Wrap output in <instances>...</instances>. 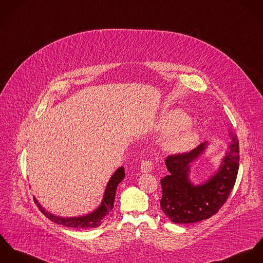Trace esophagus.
Here are the masks:
<instances>
[{"mask_svg":"<svg viewBox=\"0 0 263 263\" xmlns=\"http://www.w3.org/2000/svg\"><path fill=\"white\" fill-rule=\"evenodd\" d=\"M152 168H153V163L150 161V160H143L142 162H141V165H140V170H141V172L142 173H150L151 171H152Z\"/></svg>","mask_w":263,"mask_h":263,"instance_id":"obj_1","label":"esophagus"}]
</instances>
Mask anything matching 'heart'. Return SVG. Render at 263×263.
<instances>
[{
	"mask_svg": "<svg viewBox=\"0 0 263 263\" xmlns=\"http://www.w3.org/2000/svg\"><path fill=\"white\" fill-rule=\"evenodd\" d=\"M190 124L191 119L181 111L171 113L165 120V128L168 131H179L186 128ZM198 140L199 136L194 130H186L174 134L165 141L164 146L167 150L173 152H185L196 145Z\"/></svg>",
	"mask_w": 263,
	"mask_h": 263,
	"instance_id": "heart-1",
	"label": "heart"
}]
</instances>
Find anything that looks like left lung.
<instances>
[{
	"label": "left lung",
	"mask_w": 263,
	"mask_h": 263,
	"mask_svg": "<svg viewBox=\"0 0 263 263\" xmlns=\"http://www.w3.org/2000/svg\"><path fill=\"white\" fill-rule=\"evenodd\" d=\"M229 135L232 140L219 170L202 184L195 185L191 181V165L204 153L208 142L165 159L170 174L160 180V206L172 222L190 224L209 219L228 200L239 170V141L233 132Z\"/></svg>",
	"instance_id": "1"
}]
</instances>
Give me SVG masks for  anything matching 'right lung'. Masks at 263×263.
Returning a JSON list of instances; mask_svg holds the SVG:
<instances>
[{
    "label": "right lung",
    "mask_w": 263,
    "mask_h": 263,
    "mask_svg": "<svg viewBox=\"0 0 263 263\" xmlns=\"http://www.w3.org/2000/svg\"><path fill=\"white\" fill-rule=\"evenodd\" d=\"M125 177V171L124 167L121 166L119 167L117 171L112 175L110 178L106 190L104 194V198L101 204L93 212L89 213L86 216H80V217H59L51 214L50 212L46 211L41 204L38 203L35 197H33V200L35 204H37L38 209L42 214H44L45 217H47L50 221L65 226V227H70V228H96L102 225L104 218L109 215V213L112 211L114 206V201H115V195H116V190H117L118 184L123 180Z\"/></svg>",
    "instance_id": "obj_1"
}]
</instances>
